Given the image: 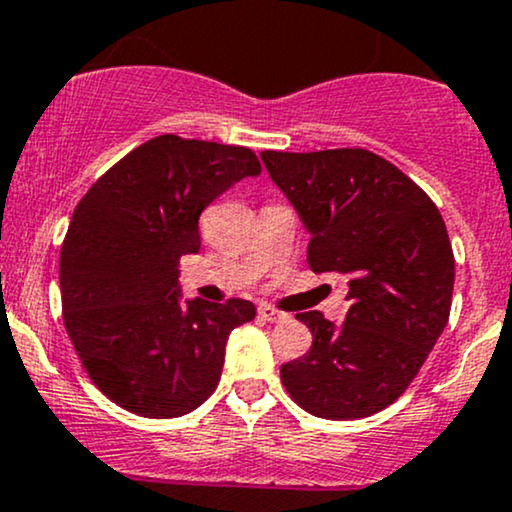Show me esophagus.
Instances as JSON below:
<instances>
[{
    "label": "esophagus",
    "instance_id": "1",
    "mask_svg": "<svg viewBox=\"0 0 512 512\" xmlns=\"http://www.w3.org/2000/svg\"><path fill=\"white\" fill-rule=\"evenodd\" d=\"M260 317L264 319V322H272V324H276V322H286L288 319V315L286 312H281V310H276V307H272V305H260Z\"/></svg>",
    "mask_w": 512,
    "mask_h": 512
}]
</instances>
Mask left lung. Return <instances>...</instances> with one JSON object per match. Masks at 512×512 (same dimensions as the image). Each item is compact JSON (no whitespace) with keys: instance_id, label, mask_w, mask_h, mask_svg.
Here are the masks:
<instances>
[{"instance_id":"left-lung-1","label":"left lung","mask_w":512,"mask_h":512,"mask_svg":"<svg viewBox=\"0 0 512 512\" xmlns=\"http://www.w3.org/2000/svg\"><path fill=\"white\" fill-rule=\"evenodd\" d=\"M262 162L310 231L312 272L348 281L341 326L317 310L295 315L312 331V348L281 365L288 396L324 420L389 408L451 315L455 257L439 207L362 147L264 150Z\"/></svg>"}]
</instances>
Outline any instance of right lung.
I'll return each instance as SVG.
<instances>
[{
	"label": "right lung",
	"mask_w": 512,
	"mask_h": 512,
	"mask_svg": "<svg viewBox=\"0 0 512 512\" xmlns=\"http://www.w3.org/2000/svg\"><path fill=\"white\" fill-rule=\"evenodd\" d=\"M262 166L250 147L157 135L80 197L59 257L61 317L92 384L135 415L169 420L217 389L250 300L178 303V262L200 250L214 197Z\"/></svg>",
	"instance_id": "1"
}]
</instances>
